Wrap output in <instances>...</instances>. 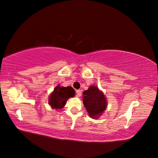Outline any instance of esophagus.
<instances>
[{"label": "esophagus", "mask_w": 158, "mask_h": 158, "mask_svg": "<svg viewBox=\"0 0 158 158\" xmlns=\"http://www.w3.org/2000/svg\"><path fill=\"white\" fill-rule=\"evenodd\" d=\"M76 94H77V96L79 97L81 95V90H79V89L77 90L76 91Z\"/></svg>", "instance_id": "obj_1"}]
</instances>
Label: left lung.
Instances as JSON below:
<instances>
[{"label":"left lung","instance_id":"8db88e82","mask_svg":"<svg viewBox=\"0 0 158 158\" xmlns=\"http://www.w3.org/2000/svg\"><path fill=\"white\" fill-rule=\"evenodd\" d=\"M84 105L89 117L96 118L102 114L106 106V101L103 93L97 86H91L83 93Z\"/></svg>","mask_w":158,"mask_h":158}]
</instances>
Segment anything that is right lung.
Here are the masks:
<instances>
[{
  "label": "right lung",
  "mask_w": 158,
  "mask_h": 158,
  "mask_svg": "<svg viewBox=\"0 0 158 158\" xmlns=\"http://www.w3.org/2000/svg\"><path fill=\"white\" fill-rule=\"evenodd\" d=\"M75 95V91L72 86H57L49 97V104L53 109H61L65 105L66 101Z\"/></svg>",
  "instance_id": "obj_1"
}]
</instances>
